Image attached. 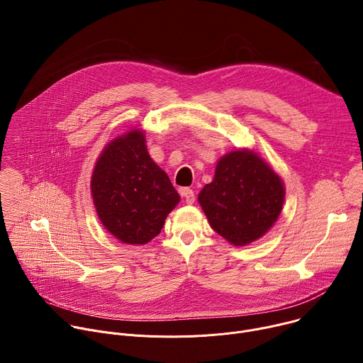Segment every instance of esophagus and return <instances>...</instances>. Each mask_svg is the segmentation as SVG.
Returning <instances> with one entry per match:
<instances>
[{
	"instance_id": "34e87169",
	"label": "esophagus",
	"mask_w": 363,
	"mask_h": 363,
	"mask_svg": "<svg viewBox=\"0 0 363 363\" xmlns=\"http://www.w3.org/2000/svg\"><path fill=\"white\" fill-rule=\"evenodd\" d=\"M179 194H181V196L185 199L186 203H194V201H195V194H194L192 189H189V188H181V189H179Z\"/></svg>"
}]
</instances>
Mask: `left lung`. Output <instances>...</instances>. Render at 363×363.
<instances>
[{
	"mask_svg": "<svg viewBox=\"0 0 363 363\" xmlns=\"http://www.w3.org/2000/svg\"><path fill=\"white\" fill-rule=\"evenodd\" d=\"M198 201L214 231L234 245H247L277 221L284 186L255 153L235 150L220 160L213 182L202 188Z\"/></svg>",
	"mask_w": 363,
	"mask_h": 363,
	"instance_id": "8db88e82",
	"label": "left lung"
}]
</instances>
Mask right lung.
<instances>
[{
	"mask_svg": "<svg viewBox=\"0 0 363 363\" xmlns=\"http://www.w3.org/2000/svg\"><path fill=\"white\" fill-rule=\"evenodd\" d=\"M91 195L101 224L125 244L157 237L179 202L168 175L150 160L140 130L119 136L101 152Z\"/></svg>",
	"mask_w": 363,
	"mask_h": 363,
	"instance_id": "right-lung-1",
	"label": "right lung"
}]
</instances>
